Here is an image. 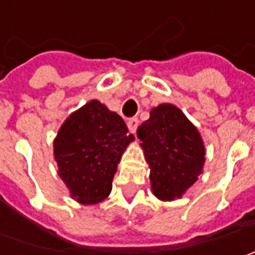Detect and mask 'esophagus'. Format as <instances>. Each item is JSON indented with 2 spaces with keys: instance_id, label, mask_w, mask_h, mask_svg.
<instances>
[{
  "instance_id": "34e87169",
  "label": "esophagus",
  "mask_w": 255,
  "mask_h": 255,
  "mask_svg": "<svg viewBox=\"0 0 255 255\" xmlns=\"http://www.w3.org/2000/svg\"><path fill=\"white\" fill-rule=\"evenodd\" d=\"M137 126H139V121H137V118H130V119L128 121V128H129V130H130L132 133L136 132Z\"/></svg>"
}]
</instances>
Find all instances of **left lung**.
<instances>
[{
    "instance_id": "8db88e82",
    "label": "left lung",
    "mask_w": 255,
    "mask_h": 255,
    "mask_svg": "<svg viewBox=\"0 0 255 255\" xmlns=\"http://www.w3.org/2000/svg\"><path fill=\"white\" fill-rule=\"evenodd\" d=\"M137 137L150 167L153 194L163 201L180 199L197 181L206 160L197 128L177 106L162 103L137 128Z\"/></svg>"
}]
</instances>
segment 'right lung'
<instances>
[{
    "mask_svg": "<svg viewBox=\"0 0 255 255\" xmlns=\"http://www.w3.org/2000/svg\"><path fill=\"white\" fill-rule=\"evenodd\" d=\"M118 113L93 99L68 116L54 140L58 174L81 204H96L112 190L118 163L134 140Z\"/></svg>",
    "mask_w": 255,
    "mask_h": 255,
    "instance_id": "right-lung-1",
    "label": "right lung"
}]
</instances>
